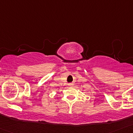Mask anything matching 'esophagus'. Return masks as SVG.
<instances>
[{
    "instance_id": "1",
    "label": "esophagus",
    "mask_w": 133,
    "mask_h": 133,
    "mask_svg": "<svg viewBox=\"0 0 133 133\" xmlns=\"http://www.w3.org/2000/svg\"><path fill=\"white\" fill-rule=\"evenodd\" d=\"M69 85H72V84H69Z\"/></svg>"
}]
</instances>
